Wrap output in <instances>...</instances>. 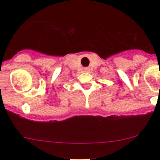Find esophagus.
Here are the masks:
<instances>
[{
    "label": "esophagus",
    "mask_w": 160,
    "mask_h": 160,
    "mask_svg": "<svg viewBox=\"0 0 160 160\" xmlns=\"http://www.w3.org/2000/svg\"><path fill=\"white\" fill-rule=\"evenodd\" d=\"M88 69H86V70H85V71H88Z\"/></svg>",
    "instance_id": "34e87169"
}]
</instances>
